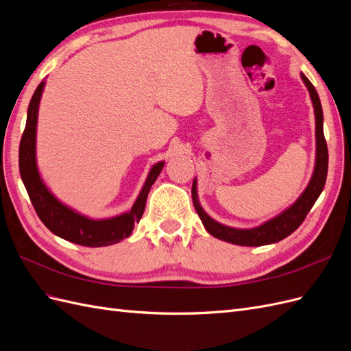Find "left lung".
Masks as SVG:
<instances>
[{
    "label": "left lung",
    "mask_w": 351,
    "mask_h": 351,
    "mask_svg": "<svg viewBox=\"0 0 351 351\" xmlns=\"http://www.w3.org/2000/svg\"><path fill=\"white\" fill-rule=\"evenodd\" d=\"M302 79L306 84L307 90L311 93V99L315 108V120H316V164L313 169V176L311 178V183L307 184L304 192L300 195L294 204L281 212L280 215L275 218L263 222L262 226L254 228H232L222 226L215 219H212L206 212L202 209L199 199H197V190H196V180L192 186V199L193 205L197 212V215L205 226L206 231L214 237L224 240L232 244H239V246H263V244L277 243L285 237H289L293 231L300 227L304 221L306 215L315 205L316 199L322 193L325 182H326V173H328V147L326 141L324 136V114H322V105L317 97V92L313 88L311 80L307 79L302 73Z\"/></svg>",
    "instance_id": "obj_1"
}]
</instances>
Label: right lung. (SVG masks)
I'll list each match as a JSON object with an SVG mask.
<instances>
[{"mask_svg": "<svg viewBox=\"0 0 351 351\" xmlns=\"http://www.w3.org/2000/svg\"><path fill=\"white\" fill-rule=\"evenodd\" d=\"M45 82H40L34 97L30 99L26 127L19 147L20 176H22L32 205H34L38 217L44 222L45 227L54 232L56 236L67 241L88 247H102L119 243L123 239L129 237L136 222L141 221L147 193H149L159 173L162 171L164 161L155 164L151 168L149 176H147L143 189L141 190L139 196H137V200L134 202L132 209L125 212V214L107 219H90L77 214V212H74L69 206L62 205L42 182L36 165L38 110Z\"/></svg>", "mask_w": 351, "mask_h": 351, "instance_id": "obj_1", "label": "right lung"}]
</instances>
